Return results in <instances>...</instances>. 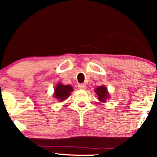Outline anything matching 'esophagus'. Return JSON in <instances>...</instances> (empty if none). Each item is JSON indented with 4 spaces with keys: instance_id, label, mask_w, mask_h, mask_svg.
I'll use <instances>...</instances> for the list:
<instances>
[{
    "instance_id": "1",
    "label": "esophagus",
    "mask_w": 157,
    "mask_h": 157,
    "mask_svg": "<svg viewBox=\"0 0 157 157\" xmlns=\"http://www.w3.org/2000/svg\"><path fill=\"white\" fill-rule=\"evenodd\" d=\"M78 87V89L80 90H84L86 89V86L85 84H79Z\"/></svg>"
}]
</instances>
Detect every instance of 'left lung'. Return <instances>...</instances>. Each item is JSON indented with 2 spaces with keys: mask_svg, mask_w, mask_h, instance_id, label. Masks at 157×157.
<instances>
[{
  "mask_svg": "<svg viewBox=\"0 0 157 157\" xmlns=\"http://www.w3.org/2000/svg\"><path fill=\"white\" fill-rule=\"evenodd\" d=\"M95 93H96L98 99L100 100L101 102H105V100L108 98V91L107 89L106 88L105 86H101L98 87V88L95 90Z\"/></svg>",
  "mask_w": 157,
  "mask_h": 157,
  "instance_id": "1",
  "label": "left lung"
}]
</instances>
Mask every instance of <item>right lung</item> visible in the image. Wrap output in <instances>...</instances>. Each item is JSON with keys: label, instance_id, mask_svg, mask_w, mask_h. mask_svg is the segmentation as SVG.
<instances>
[{"label": "right lung", "instance_id": "add662e5", "mask_svg": "<svg viewBox=\"0 0 157 157\" xmlns=\"http://www.w3.org/2000/svg\"><path fill=\"white\" fill-rule=\"evenodd\" d=\"M73 90V87L70 85L58 84L55 89V97L60 101H63L69 96Z\"/></svg>", "mask_w": 157, "mask_h": 157}]
</instances>
